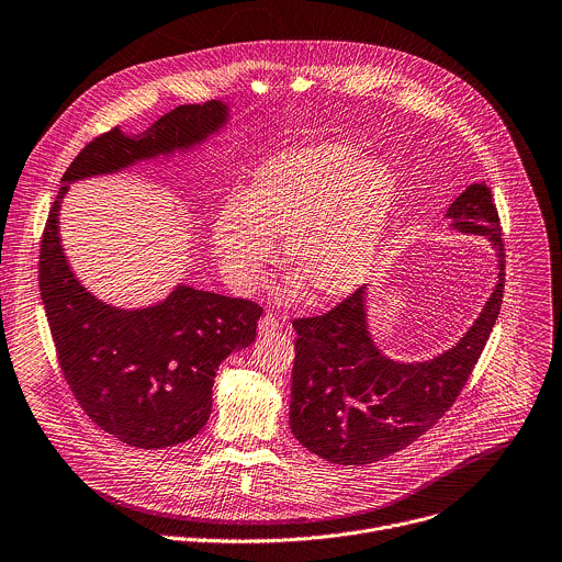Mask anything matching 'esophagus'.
Here are the masks:
<instances>
[{
	"mask_svg": "<svg viewBox=\"0 0 562 562\" xmlns=\"http://www.w3.org/2000/svg\"><path fill=\"white\" fill-rule=\"evenodd\" d=\"M281 327H283V321H281L279 316H274V314H266V316H261V321H259V334H261V336L274 334V331H279Z\"/></svg>",
	"mask_w": 562,
	"mask_h": 562,
	"instance_id": "1",
	"label": "esophagus"
}]
</instances>
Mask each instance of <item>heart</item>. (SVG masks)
<instances>
[{"label": "heart", "instance_id": "obj_1", "mask_svg": "<svg viewBox=\"0 0 562 562\" xmlns=\"http://www.w3.org/2000/svg\"><path fill=\"white\" fill-rule=\"evenodd\" d=\"M397 204V178L353 147L277 154L252 173L241 202L226 204L213 244L228 283L248 292L283 237V261L323 299L353 292L371 274Z\"/></svg>", "mask_w": 562, "mask_h": 562}]
</instances>
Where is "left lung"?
I'll return each mask as SVG.
<instances>
[{
    "mask_svg": "<svg viewBox=\"0 0 562 562\" xmlns=\"http://www.w3.org/2000/svg\"><path fill=\"white\" fill-rule=\"evenodd\" d=\"M459 233L485 235L498 259V281L481 314L448 351L424 362L386 358L369 336L367 285L329 312L294 318L290 428L325 461L364 465L422 437L452 406L496 323L505 250L492 193L470 184L446 211Z\"/></svg>",
    "mask_w": 562,
    "mask_h": 562,
    "instance_id": "left-lung-1",
    "label": "left lung"
}]
</instances>
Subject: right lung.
I'll return each mask as SVG.
<instances>
[{
  "instance_id": "obj_1",
  "label": "right lung",
  "mask_w": 562,
  "mask_h": 562,
  "mask_svg": "<svg viewBox=\"0 0 562 562\" xmlns=\"http://www.w3.org/2000/svg\"><path fill=\"white\" fill-rule=\"evenodd\" d=\"M226 121L228 108L206 101L171 110L138 136H125L119 127L101 134L64 173L44 228L40 290L64 378L86 415L134 448L176 446L204 428L215 371L224 358L255 340L263 307L191 285H178L165 301L143 310L99 301L66 261L61 200L77 180L187 151Z\"/></svg>"
}]
</instances>
